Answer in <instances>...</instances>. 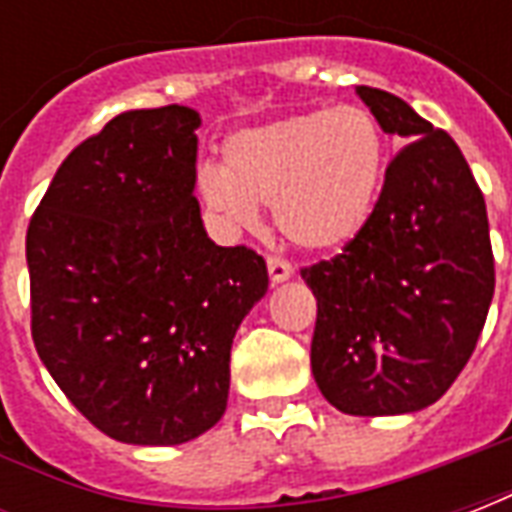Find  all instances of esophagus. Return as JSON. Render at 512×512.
<instances>
[{"instance_id": "obj_1", "label": "esophagus", "mask_w": 512, "mask_h": 512, "mask_svg": "<svg viewBox=\"0 0 512 512\" xmlns=\"http://www.w3.org/2000/svg\"><path fill=\"white\" fill-rule=\"evenodd\" d=\"M268 277H271L274 285H279V282L293 277V266L285 263V260H279V257H268Z\"/></svg>"}]
</instances>
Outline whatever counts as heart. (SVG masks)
<instances>
[{
    "mask_svg": "<svg viewBox=\"0 0 512 512\" xmlns=\"http://www.w3.org/2000/svg\"><path fill=\"white\" fill-rule=\"evenodd\" d=\"M384 161V134L367 109H310L235 131L224 167H200L197 191L235 233L255 230L260 205H271L290 244L337 252L365 230Z\"/></svg>",
    "mask_w": 512,
    "mask_h": 512,
    "instance_id": "heart-1",
    "label": "heart"
}]
</instances>
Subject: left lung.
I'll use <instances>...</instances> for the list:
<instances>
[{
	"mask_svg": "<svg viewBox=\"0 0 512 512\" xmlns=\"http://www.w3.org/2000/svg\"><path fill=\"white\" fill-rule=\"evenodd\" d=\"M356 95L408 145L365 230L301 271L318 301L310 362L334 408L392 417L436 403L469 362L494 299V255L483 191L452 136L397 95L365 84Z\"/></svg>",
	"mask_w": 512,
	"mask_h": 512,
	"instance_id": "1",
	"label": "left lung"
}]
</instances>
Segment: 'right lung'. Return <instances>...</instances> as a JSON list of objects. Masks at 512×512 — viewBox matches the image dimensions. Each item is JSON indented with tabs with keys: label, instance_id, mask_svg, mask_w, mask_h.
<instances>
[{
	"label": "right lung",
	"instance_id": "right-lung-1",
	"mask_svg": "<svg viewBox=\"0 0 512 512\" xmlns=\"http://www.w3.org/2000/svg\"><path fill=\"white\" fill-rule=\"evenodd\" d=\"M189 106L131 109L57 169L27 230L32 340L106 436L172 447L222 419L230 348L266 260L213 244Z\"/></svg>",
	"mask_w": 512,
	"mask_h": 512
}]
</instances>
